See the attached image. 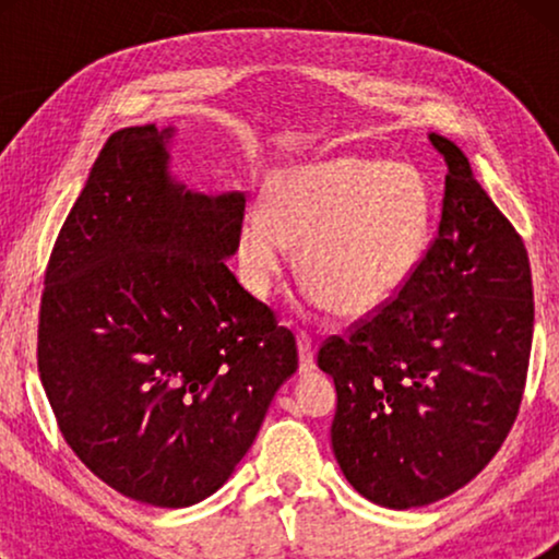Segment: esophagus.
Instances as JSON below:
<instances>
[{"mask_svg":"<svg viewBox=\"0 0 559 559\" xmlns=\"http://www.w3.org/2000/svg\"><path fill=\"white\" fill-rule=\"evenodd\" d=\"M297 350H300V373L316 371V358H312V338L308 333H297Z\"/></svg>","mask_w":559,"mask_h":559,"instance_id":"34e87169","label":"esophagus"}]
</instances>
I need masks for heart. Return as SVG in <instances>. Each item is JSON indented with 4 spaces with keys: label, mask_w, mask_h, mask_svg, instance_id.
Wrapping results in <instances>:
<instances>
[{
    "label": "heart",
    "mask_w": 559,
    "mask_h": 559,
    "mask_svg": "<svg viewBox=\"0 0 559 559\" xmlns=\"http://www.w3.org/2000/svg\"><path fill=\"white\" fill-rule=\"evenodd\" d=\"M432 193L407 163L333 157L274 175L236 226L243 287L270 297L293 247L318 312L371 316L407 287L430 241Z\"/></svg>",
    "instance_id": "heart-1"
}]
</instances>
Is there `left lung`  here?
I'll list each match as a JSON object with an SVG mask.
<instances>
[{
  "label": "left lung",
  "instance_id": "8db88e82",
  "mask_svg": "<svg viewBox=\"0 0 559 559\" xmlns=\"http://www.w3.org/2000/svg\"><path fill=\"white\" fill-rule=\"evenodd\" d=\"M430 142L448 163L438 236L392 302L318 354L338 394L335 461L386 509L427 507L486 468L516 419L532 350L524 243L461 147Z\"/></svg>",
  "mask_w": 559,
  "mask_h": 559
}]
</instances>
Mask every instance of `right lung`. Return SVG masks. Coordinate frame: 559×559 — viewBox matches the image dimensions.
Wrapping results in <instances>:
<instances>
[{"label":"right lung","instance_id":"add662e5","mask_svg":"<svg viewBox=\"0 0 559 559\" xmlns=\"http://www.w3.org/2000/svg\"><path fill=\"white\" fill-rule=\"evenodd\" d=\"M175 127H124L91 167L52 249L37 331L60 432L129 499L182 509L231 478L295 335L228 270L241 190L209 195L170 170Z\"/></svg>","mask_w":559,"mask_h":559}]
</instances>
